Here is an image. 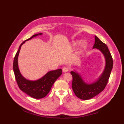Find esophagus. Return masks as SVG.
I'll use <instances>...</instances> for the list:
<instances>
[{"label": "esophagus", "mask_w": 124, "mask_h": 124, "mask_svg": "<svg viewBox=\"0 0 124 124\" xmlns=\"http://www.w3.org/2000/svg\"><path fill=\"white\" fill-rule=\"evenodd\" d=\"M69 70V69L67 67H64V68H63V69H62V71L63 72H67Z\"/></svg>", "instance_id": "1"}]
</instances>
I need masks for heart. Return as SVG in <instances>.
Segmentation results:
<instances>
[{
    "label": "heart",
    "instance_id": "obj_1",
    "mask_svg": "<svg viewBox=\"0 0 124 124\" xmlns=\"http://www.w3.org/2000/svg\"><path fill=\"white\" fill-rule=\"evenodd\" d=\"M79 41H78V40L75 41H74L72 45L73 46H77L78 45V44H79ZM85 46H86V42L85 41H82V43H81V45H80V47H81V48H84V47H85Z\"/></svg>",
    "mask_w": 124,
    "mask_h": 124
}]
</instances>
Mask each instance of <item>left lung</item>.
Returning <instances> with one entry per match:
<instances>
[{"mask_svg": "<svg viewBox=\"0 0 124 124\" xmlns=\"http://www.w3.org/2000/svg\"><path fill=\"white\" fill-rule=\"evenodd\" d=\"M93 49H98L103 55L105 67L101 75L92 83H86L77 71H71L72 76V88L75 95L82 100H89L97 95L106 87L113 67V60L108 47L95 36Z\"/></svg>", "mask_w": 124, "mask_h": 124, "instance_id": "left-lung-1", "label": "left lung"}]
</instances>
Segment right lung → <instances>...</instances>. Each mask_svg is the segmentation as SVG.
Returning a JSON list of instances; mask_svg holds the SVG:
<instances>
[{"mask_svg": "<svg viewBox=\"0 0 124 124\" xmlns=\"http://www.w3.org/2000/svg\"><path fill=\"white\" fill-rule=\"evenodd\" d=\"M39 33L33 35L31 37L24 41L20 45L18 51L16 54L13 62V70L15 74L16 80L21 90L24 92L28 95L35 99H41L45 97L49 92L53 84L57 79L62 75V69H59L49 71L43 77L36 80H31L23 77L21 73L18 64V56L22 45L25 41L32 38L42 35Z\"/></svg>", "mask_w": 124, "mask_h": 124, "instance_id": "1", "label": "right lung"}]
</instances>
